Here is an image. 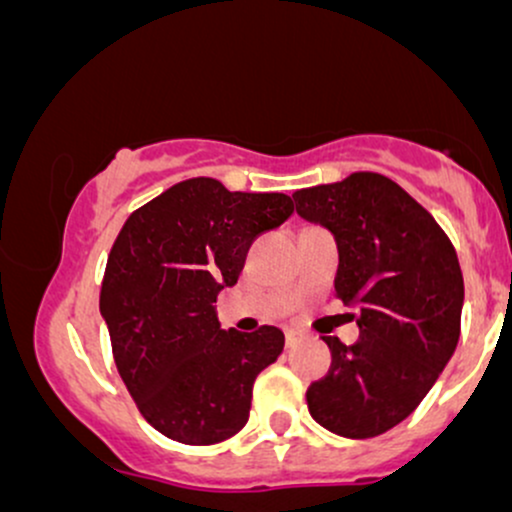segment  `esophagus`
Returning a JSON list of instances; mask_svg holds the SVG:
<instances>
[{
    "label": "esophagus",
    "instance_id": "obj_1",
    "mask_svg": "<svg viewBox=\"0 0 512 512\" xmlns=\"http://www.w3.org/2000/svg\"><path fill=\"white\" fill-rule=\"evenodd\" d=\"M305 339L303 332H296V330H286V349H293V346H298Z\"/></svg>",
    "mask_w": 512,
    "mask_h": 512
}]
</instances>
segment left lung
Returning <instances> with one entry per match:
<instances>
[{"label": "left lung", "mask_w": 512, "mask_h": 512, "mask_svg": "<svg viewBox=\"0 0 512 512\" xmlns=\"http://www.w3.org/2000/svg\"><path fill=\"white\" fill-rule=\"evenodd\" d=\"M303 219L337 240L334 291L356 303V344L325 337L332 366L305 392L310 416L344 438L390 431L421 404L460 339L464 281L448 233L370 170L293 192Z\"/></svg>", "instance_id": "1"}]
</instances>
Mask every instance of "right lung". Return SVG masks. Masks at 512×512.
I'll return each instance as SVG.
<instances>
[{"label": "right lung", "mask_w": 512, "mask_h": 512, "mask_svg": "<svg viewBox=\"0 0 512 512\" xmlns=\"http://www.w3.org/2000/svg\"><path fill=\"white\" fill-rule=\"evenodd\" d=\"M291 214L281 192L190 178L132 211L117 233L101 313L120 378L166 438L214 445L248 424L252 385L284 351V332L221 330L214 303L238 281L252 240Z\"/></svg>", "instance_id": "1"}]
</instances>
